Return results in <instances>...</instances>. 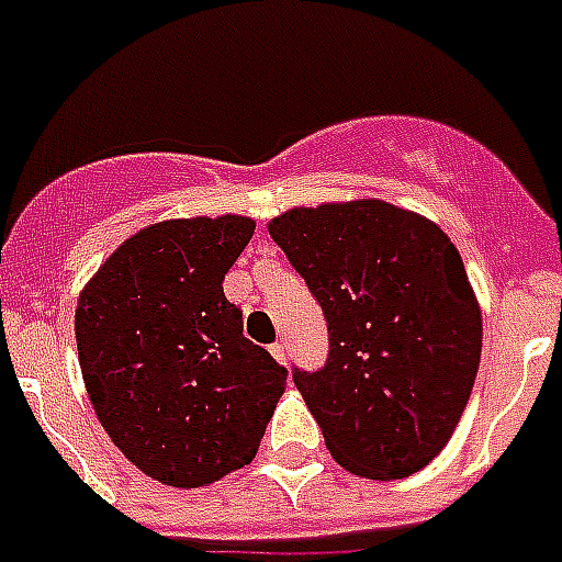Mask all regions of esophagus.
Here are the masks:
<instances>
[{"label": "esophagus", "mask_w": 562, "mask_h": 562, "mask_svg": "<svg viewBox=\"0 0 562 562\" xmlns=\"http://www.w3.org/2000/svg\"><path fill=\"white\" fill-rule=\"evenodd\" d=\"M271 356L280 361V364H285V361H289V356H285V344H282V341L271 344Z\"/></svg>", "instance_id": "34e87169"}]
</instances>
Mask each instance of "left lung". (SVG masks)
Listing matches in <instances>:
<instances>
[{"mask_svg": "<svg viewBox=\"0 0 562 562\" xmlns=\"http://www.w3.org/2000/svg\"><path fill=\"white\" fill-rule=\"evenodd\" d=\"M329 329L324 368H291L326 449L364 479H408L449 443L481 361V312L443 229L384 201L268 224Z\"/></svg>", "mask_w": 562, "mask_h": 562, "instance_id": "1", "label": "left lung"}]
</instances>
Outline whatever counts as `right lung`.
I'll use <instances>...</instances> for the list:
<instances>
[{
	"mask_svg": "<svg viewBox=\"0 0 562 562\" xmlns=\"http://www.w3.org/2000/svg\"><path fill=\"white\" fill-rule=\"evenodd\" d=\"M254 221H162L101 265L75 308L83 384L110 440L169 487L254 461L289 370L245 338L224 273Z\"/></svg>",
	"mask_w": 562,
	"mask_h": 562,
	"instance_id": "1",
	"label": "right lung"
}]
</instances>
